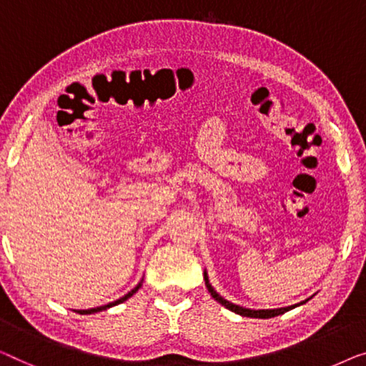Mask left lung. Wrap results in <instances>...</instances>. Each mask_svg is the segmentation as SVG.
Instances as JSON below:
<instances>
[{
	"mask_svg": "<svg viewBox=\"0 0 366 366\" xmlns=\"http://www.w3.org/2000/svg\"><path fill=\"white\" fill-rule=\"evenodd\" d=\"M204 280H205V287H207V290L210 292V295L214 297V300H217L220 305H224L225 308H229L230 312L237 313V315H242V317H250V318H272V317H277V315H282V313H285L288 310H292V308H295L298 305H303V303L308 302V300H303L300 303H297V305H292V307H285V308H272V310H252V308H244L240 305H235V303L225 300L224 297H220L217 292L214 290V287L209 284V277H207V272H204Z\"/></svg>",
	"mask_w": 366,
	"mask_h": 366,
	"instance_id": "8db88e82",
	"label": "left lung"
}]
</instances>
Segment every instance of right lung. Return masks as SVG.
I'll use <instances>...</instances> for the list:
<instances>
[{
    "label": "right lung",
    "instance_id": "obj_1",
    "mask_svg": "<svg viewBox=\"0 0 366 366\" xmlns=\"http://www.w3.org/2000/svg\"><path fill=\"white\" fill-rule=\"evenodd\" d=\"M141 285H142V282H139L137 287H134L129 293H126V295H124V297H121L119 300H116V302H111V303H107V305H102V307H96V308H87V310H78V313H81V315H89V313L102 312V310H106V308H111V307H114V305H119V303L126 302L127 298H131V297L134 295V293H136V292L139 290V288H141Z\"/></svg>",
    "mask_w": 366,
    "mask_h": 366
}]
</instances>
